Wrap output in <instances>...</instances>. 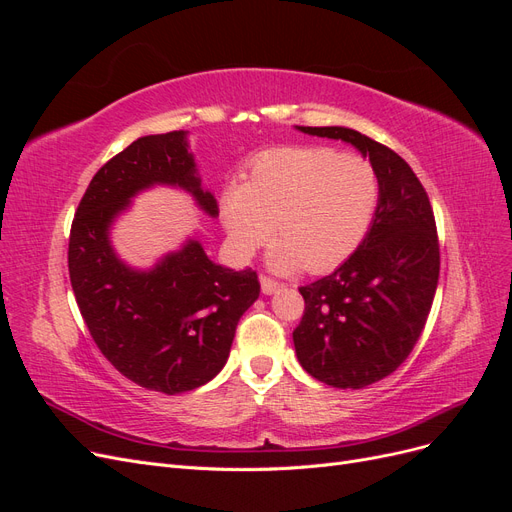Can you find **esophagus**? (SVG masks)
<instances>
[{
    "label": "esophagus",
    "mask_w": 512,
    "mask_h": 512,
    "mask_svg": "<svg viewBox=\"0 0 512 512\" xmlns=\"http://www.w3.org/2000/svg\"><path fill=\"white\" fill-rule=\"evenodd\" d=\"M260 288H262V292L265 294H273V292H277L280 288H284L280 282H275L273 277H269V275H260Z\"/></svg>",
    "instance_id": "34e87169"
}]
</instances>
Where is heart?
<instances>
[{"instance_id": "obj_1", "label": "heart", "mask_w": 512, "mask_h": 512, "mask_svg": "<svg viewBox=\"0 0 512 512\" xmlns=\"http://www.w3.org/2000/svg\"><path fill=\"white\" fill-rule=\"evenodd\" d=\"M378 200L369 160L331 147H284L260 153L224 192L222 222L241 256L265 245L275 226V271L327 273L363 243Z\"/></svg>"}]
</instances>
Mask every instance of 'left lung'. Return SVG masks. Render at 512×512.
Wrapping results in <instances>:
<instances>
[{
	"label": "left lung",
	"mask_w": 512,
	"mask_h": 512,
	"mask_svg": "<svg viewBox=\"0 0 512 512\" xmlns=\"http://www.w3.org/2000/svg\"><path fill=\"white\" fill-rule=\"evenodd\" d=\"M297 130L359 149L380 181L363 243L322 280L301 286L305 312L294 329L301 367L335 389H363L404 363L421 337L440 275L429 196L408 162L369 136L342 128Z\"/></svg>",
	"instance_id": "1"
}]
</instances>
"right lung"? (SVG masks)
Wrapping results in <instances>:
<instances>
[{"label": "right lung", "mask_w": 512, "mask_h": 512, "mask_svg": "<svg viewBox=\"0 0 512 512\" xmlns=\"http://www.w3.org/2000/svg\"><path fill=\"white\" fill-rule=\"evenodd\" d=\"M151 185H175L211 218L220 213L196 175L188 132L143 136L91 179L74 213L68 269L76 305L111 365L143 389L179 395L220 374L260 284L252 269L215 265L196 239L153 269L128 267L113 250L111 226Z\"/></svg>", "instance_id": "add662e5"}]
</instances>
